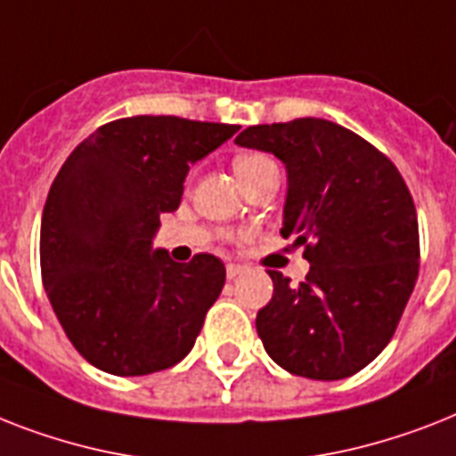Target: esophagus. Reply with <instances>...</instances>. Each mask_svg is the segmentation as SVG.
<instances>
[{"instance_id": "obj_1", "label": "esophagus", "mask_w": 456, "mask_h": 456, "mask_svg": "<svg viewBox=\"0 0 456 456\" xmlns=\"http://www.w3.org/2000/svg\"><path fill=\"white\" fill-rule=\"evenodd\" d=\"M243 272H246V266H243V265H236V262H229V265H227V279L229 281L239 279Z\"/></svg>"}]
</instances>
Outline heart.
I'll list each match as a JSON object with an SVG mask.
<instances>
[{"instance_id":"1","label":"heart","mask_w":456,"mask_h":456,"mask_svg":"<svg viewBox=\"0 0 456 456\" xmlns=\"http://www.w3.org/2000/svg\"><path fill=\"white\" fill-rule=\"evenodd\" d=\"M269 166H276L272 161V159L266 157V154H257V151H248V154H240V157H236L234 161V168L236 173H239V177L243 180V184L248 183V180H253L257 173H262L265 168H269Z\"/></svg>"}]
</instances>
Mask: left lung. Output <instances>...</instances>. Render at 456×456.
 <instances>
[{
    "instance_id": "obj_1",
    "label": "left lung",
    "mask_w": 456,
    "mask_h": 456,
    "mask_svg": "<svg viewBox=\"0 0 456 456\" xmlns=\"http://www.w3.org/2000/svg\"><path fill=\"white\" fill-rule=\"evenodd\" d=\"M288 170L283 239L305 246L299 286L281 272L255 318L265 351L292 375L344 379L394 337L419 273L412 194L391 159L325 119L250 126L236 138Z\"/></svg>"
}]
</instances>
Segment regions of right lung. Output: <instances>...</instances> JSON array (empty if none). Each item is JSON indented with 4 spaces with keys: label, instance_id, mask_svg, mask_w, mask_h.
Returning <instances> with one entry per match:
<instances>
[{
    "label": "right lung",
    "instance_id": "obj_1",
    "mask_svg": "<svg viewBox=\"0 0 456 456\" xmlns=\"http://www.w3.org/2000/svg\"><path fill=\"white\" fill-rule=\"evenodd\" d=\"M240 126L128 117L100 126L58 170L42 216L48 302L72 346L102 372L151 375L194 346L224 286L220 257L180 265L151 250L159 216L183 199L190 166Z\"/></svg>",
    "mask_w": 456,
    "mask_h": 456
}]
</instances>
